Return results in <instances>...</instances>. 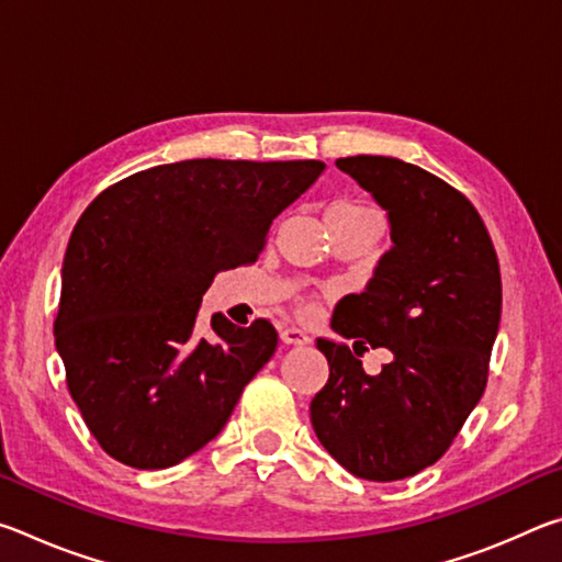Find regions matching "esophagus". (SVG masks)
<instances>
[{
  "label": "esophagus",
  "mask_w": 562,
  "mask_h": 562,
  "mask_svg": "<svg viewBox=\"0 0 562 562\" xmlns=\"http://www.w3.org/2000/svg\"><path fill=\"white\" fill-rule=\"evenodd\" d=\"M280 337H282L284 345H310L307 331H302L300 327H284L280 331Z\"/></svg>",
  "instance_id": "1"
}]
</instances>
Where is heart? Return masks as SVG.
I'll use <instances>...</instances> for the list:
<instances>
[{
    "label": "heart",
    "mask_w": 562,
    "mask_h": 562,
    "mask_svg": "<svg viewBox=\"0 0 562 562\" xmlns=\"http://www.w3.org/2000/svg\"><path fill=\"white\" fill-rule=\"evenodd\" d=\"M329 211H339V213H349V215H376V211L364 201H339L329 207ZM300 310L302 312H312L315 310V300L304 297L300 300Z\"/></svg>",
    "instance_id": "obj_1"
}]
</instances>
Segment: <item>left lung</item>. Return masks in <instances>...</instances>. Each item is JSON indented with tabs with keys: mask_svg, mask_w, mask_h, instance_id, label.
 Wrapping results in <instances>:
<instances>
[{
	"mask_svg": "<svg viewBox=\"0 0 562 562\" xmlns=\"http://www.w3.org/2000/svg\"><path fill=\"white\" fill-rule=\"evenodd\" d=\"M392 223V250L331 329L386 347L376 376L345 341L317 339L329 379L312 398L319 443L357 479L398 481L449 451L483 396L501 322V268L481 215L439 176L389 156L339 158Z\"/></svg>",
	"mask_w": 562,
	"mask_h": 562,
	"instance_id": "obj_1",
	"label": "left lung"
}]
</instances>
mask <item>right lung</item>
<instances>
[{
    "label": "right lung",
    "mask_w": 562,
    "mask_h": 562,
    "mask_svg": "<svg viewBox=\"0 0 562 562\" xmlns=\"http://www.w3.org/2000/svg\"><path fill=\"white\" fill-rule=\"evenodd\" d=\"M322 160L193 158L109 186L74 225L54 319L66 386L111 459L168 469L215 439L278 349L270 319L198 310L215 272L252 265Z\"/></svg>",
    "instance_id": "1"
}]
</instances>
